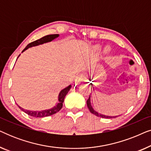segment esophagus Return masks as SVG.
I'll use <instances>...</instances> for the list:
<instances>
[{
  "label": "esophagus",
  "instance_id": "34e87169",
  "mask_svg": "<svg viewBox=\"0 0 151 151\" xmlns=\"http://www.w3.org/2000/svg\"><path fill=\"white\" fill-rule=\"evenodd\" d=\"M83 80H84V76H83V75H80V76H77V77H76V83L78 84V83H79V82H82Z\"/></svg>",
  "mask_w": 151,
  "mask_h": 151
}]
</instances>
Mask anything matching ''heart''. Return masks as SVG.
Instances as JSON below:
<instances>
[{"label": "heart", "instance_id": "b5f03b06", "mask_svg": "<svg viewBox=\"0 0 151 151\" xmlns=\"http://www.w3.org/2000/svg\"><path fill=\"white\" fill-rule=\"evenodd\" d=\"M106 51H108V49H106V50H105Z\"/></svg>", "mask_w": 151, "mask_h": 151}]
</instances>
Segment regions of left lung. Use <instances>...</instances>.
Wrapping results in <instances>:
<instances>
[{"label":"left lung","mask_w":151,"mask_h":151,"mask_svg":"<svg viewBox=\"0 0 151 151\" xmlns=\"http://www.w3.org/2000/svg\"><path fill=\"white\" fill-rule=\"evenodd\" d=\"M86 104H87V106H88V109H89L90 112L93 113V114L96 115V116L98 117H102V118H113V117H116L117 116H115V117H112V116H107V115H102V114H100V113H99L98 112H97L96 111H95L93 108L91 104V95L89 96V98L86 101Z\"/></svg>","instance_id":"8db88e82"}]
</instances>
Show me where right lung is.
Here are the masks:
<instances>
[{
    "instance_id": "add662e5",
    "label": "right lung",
    "mask_w": 151,
    "mask_h": 151,
    "mask_svg": "<svg viewBox=\"0 0 151 151\" xmlns=\"http://www.w3.org/2000/svg\"><path fill=\"white\" fill-rule=\"evenodd\" d=\"M58 36H59V34H51V35H47V36L42 37V38L38 39V40H37L36 41H34V42H31L29 45H27V46L25 48L22 50V53L25 50H27V49L29 48V47L38 46L39 45H42V44H44V43L51 42V41L54 40L55 38H58ZM20 55H18V57ZM71 87V85L68 86L67 87L65 88L64 89H63L60 92L59 96H58V104L55 105V106H54L51 109H46V110H43V111H29V110H25V109H22V107L18 106V104L17 105L22 111H24V113H26L27 114L30 115V116L36 117H44L50 116V115H52L53 114H55V113H58L62 109V107H63V103L64 102V100H65V96H67V93L69 91Z\"/></svg>"
}]
</instances>
